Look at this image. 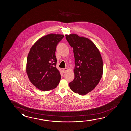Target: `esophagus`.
Listing matches in <instances>:
<instances>
[{
  "mask_svg": "<svg viewBox=\"0 0 131 131\" xmlns=\"http://www.w3.org/2000/svg\"><path fill=\"white\" fill-rule=\"evenodd\" d=\"M62 70L63 73H65L68 71V69L67 68H64V69H63Z\"/></svg>",
  "mask_w": 131,
  "mask_h": 131,
  "instance_id": "obj_1",
  "label": "esophagus"
}]
</instances>
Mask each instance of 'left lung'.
Here are the masks:
<instances>
[{
  "label": "left lung",
  "mask_w": 131,
  "mask_h": 131,
  "mask_svg": "<svg viewBox=\"0 0 131 131\" xmlns=\"http://www.w3.org/2000/svg\"><path fill=\"white\" fill-rule=\"evenodd\" d=\"M73 48L75 78L69 84L71 90L84 95L93 90L102 78L103 65L102 56L95 45L89 39L76 34L66 35Z\"/></svg>",
  "instance_id": "8db88e82"
}]
</instances>
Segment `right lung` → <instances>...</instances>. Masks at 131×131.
Listing matches in <instances>:
<instances>
[{"label": "right lung", "mask_w": 131, "mask_h": 131, "mask_svg": "<svg viewBox=\"0 0 131 131\" xmlns=\"http://www.w3.org/2000/svg\"><path fill=\"white\" fill-rule=\"evenodd\" d=\"M59 34H49L40 38L32 47L27 57L26 73L29 81L43 91L57 87L61 76L56 68V47L64 37Z\"/></svg>", "instance_id": "obj_1"}]
</instances>
